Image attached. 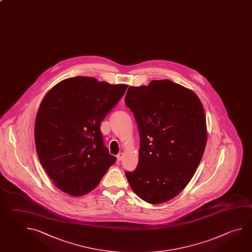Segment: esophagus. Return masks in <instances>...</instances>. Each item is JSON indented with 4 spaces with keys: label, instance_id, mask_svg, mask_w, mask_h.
<instances>
[{
    "label": "esophagus",
    "instance_id": "34e87169",
    "mask_svg": "<svg viewBox=\"0 0 252 252\" xmlns=\"http://www.w3.org/2000/svg\"><path fill=\"white\" fill-rule=\"evenodd\" d=\"M124 158V153H122V152H120L119 154L117 155V159H118V161H121L122 159Z\"/></svg>",
    "mask_w": 252,
    "mask_h": 252
}]
</instances>
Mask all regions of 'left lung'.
Returning <instances> with one entry per match:
<instances>
[{
    "instance_id": "left-lung-1",
    "label": "left lung",
    "mask_w": 252,
    "mask_h": 252,
    "mask_svg": "<svg viewBox=\"0 0 252 252\" xmlns=\"http://www.w3.org/2000/svg\"><path fill=\"white\" fill-rule=\"evenodd\" d=\"M125 103L140 133L139 162L126 172L129 185L151 204L167 202L189 184L207 141L203 104L195 94L169 80L130 87Z\"/></svg>"
}]
</instances>
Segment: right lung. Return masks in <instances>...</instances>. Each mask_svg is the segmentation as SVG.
I'll return each mask as SVG.
<instances>
[{"instance_id":"obj_1","label":"right lung","mask_w":252,"mask_h":252,"mask_svg":"<svg viewBox=\"0 0 252 252\" xmlns=\"http://www.w3.org/2000/svg\"><path fill=\"white\" fill-rule=\"evenodd\" d=\"M127 87L79 76L60 81L42 99L34 125L36 150L45 172L63 192L88 194L115 163L100 127Z\"/></svg>"}]
</instances>
